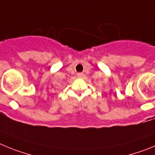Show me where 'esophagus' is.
<instances>
[{"mask_svg":"<svg viewBox=\"0 0 155 155\" xmlns=\"http://www.w3.org/2000/svg\"><path fill=\"white\" fill-rule=\"evenodd\" d=\"M77 76L79 78H83L84 76V74H83V72H79V73H77Z\"/></svg>","mask_w":155,"mask_h":155,"instance_id":"1","label":"esophagus"}]
</instances>
